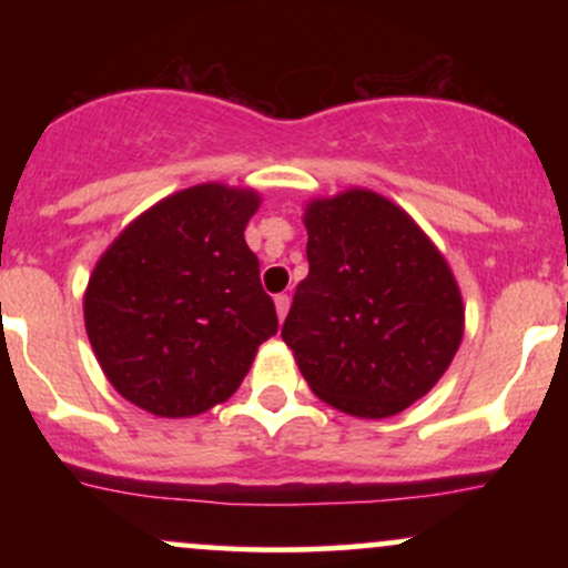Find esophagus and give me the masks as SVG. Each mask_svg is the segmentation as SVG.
Segmentation results:
<instances>
[{
    "label": "esophagus",
    "mask_w": 568,
    "mask_h": 568,
    "mask_svg": "<svg viewBox=\"0 0 568 568\" xmlns=\"http://www.w3.org/2000/svg\"><path fill=\"white\" fill-rule=\"evenodd\" d=\"M288 306H291L288 293H280V296H275V310H277V321L280 323H283L285 315H288Z\"/></svg>",
    "instance_id": "34e87169"
}]
</instances>
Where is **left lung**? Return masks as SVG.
Masks as SVG:
<instances>
[{
  "label": "left lung",
  "mask_w": 568,
  "mask_h": 568,
  "mask_svg": "<svg viewBox=\"0 0 568 568\" xmlns=\"http://www.w3.org/2000/svg\"><path fill=\"white\" fill-rule=\"evenodd\" d=\"M310 275L283 342L306 384L344 414L384 419L452 366L465 310L446 258L408 213L366 189L306 205Z\"/></svg>",
  "instance_id": "left-lung-1"
}]
</instances>
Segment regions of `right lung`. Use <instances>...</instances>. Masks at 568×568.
<instances>
[{"label":"right lung","mask_w":568,"mask_h":568,"mask_svg":"<svg viewBox=\"0 0 568 568\" xmlns=\"http://www.w3.org/2000/svg\"><path fill=\"white\" fill-rule=\"evenodd\" d=\"M251 189L200 184L149 207L95 264L84 328L106 379L154 416L224 403L277 312L245 243Z\"/></svg>","instance_id":"right-lung-1"}]
</instances>
